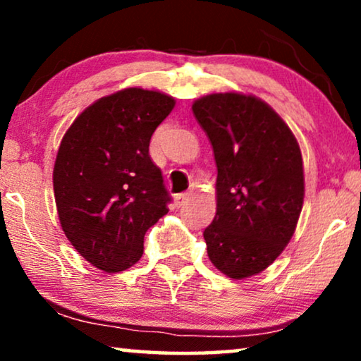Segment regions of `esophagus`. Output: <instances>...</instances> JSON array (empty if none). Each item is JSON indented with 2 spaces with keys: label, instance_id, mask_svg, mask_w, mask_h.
Returning <instances> with one entry per match:
<instances>
[{
  "label": "esophagus",
  "instance_id": "34e87169",
  "mask_svg": "<svg viewBox=\"0 0 361 361\" xmlns=\"http://www.w3.org/2000/svg\"><path fill=\"white\" fill-rule=\"evenodd\" d=\"M192 194L190 192H182V194H177L174 195V205L177 207V209H180V207H184L189 204Z\"/></svg>",
  "mask_w": 361,
  "mask_h": 361
}]
</instances>
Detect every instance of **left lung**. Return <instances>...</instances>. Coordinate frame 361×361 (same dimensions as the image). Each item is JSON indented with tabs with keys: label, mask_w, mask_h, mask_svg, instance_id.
I'll return each instance as SVG.
<instances>
[{
	"label": "left lung",
	"mask_w": 361,
	"mask_h": 361,
	"mask_svg": "<svg viewBox=\"0 0 361 361\" xmlns=\"http://www.w3.org/2000/svg\"><path fill=\"white\" fill-rule=\"evenodd\" d=\"M216 162V214L204 231L214 266L233 279L264 271L293 238L304 202L298 140L278 113L243 93L192 105Z\"/></svg>",
	"instance_id": "left-lung-1"
}]
</instances>
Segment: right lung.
Instances as JSON below:
<instances>
[{
	"label": "right lung",
	"mask_w": 361,
	"mask_h": 361,
	"mask_svg": "<svg viewBox=\"0 0 361 361\" xmlns=\"http://www.w3.org/2000/svg\"><path fill=\"white\" fill-rule=\"evenodd\" d=\"M174 105L166 93L125 88L85 108L62 137L54 166L59 220L98 269L120 273L137 263L146 231L169 212L149 141Z\"/></svg>",
	"instance_id": "add662e5"
}]
</instances>
